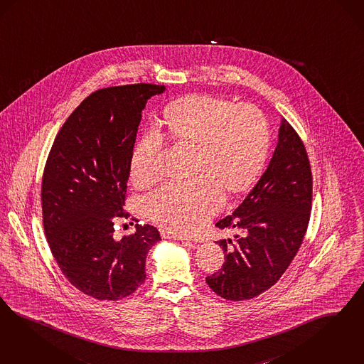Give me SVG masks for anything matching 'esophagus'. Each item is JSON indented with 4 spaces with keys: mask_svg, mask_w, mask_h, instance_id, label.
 I'll return each instance as SVG.
<instances>
[{
    "mask_svg": "<svg viewBox=\"0 0 364 364\" xmlns=\"http://www.w3.org/2000/svg\"><path fill=\"white\" fill-rule=\"evenodd\" d=\"M162 236L164 239H173V240H179V242H194V239L188 237V236H182L178 235L176 232H168V230H162Z\"/></svg>",
    "mask_w": 364,
    "mask_h": 364,
    "instance_id": "obj_1",
    "label": "esophagus"
}]
</instances>
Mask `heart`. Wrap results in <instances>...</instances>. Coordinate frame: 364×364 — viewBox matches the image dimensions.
I'll return each instance as SVG.
<instances>
[{
  "mask_svg": "<svg viewBox=\"0 0 364 364\" xmlns=\"http://www.w3.org/2000/svg\"><path fill=\"white\" fill-rule=\"evenodd\" d=\"M164 132L152 125L136 143L131 176L137 186L151 183L166 136L193 146L188 181H168L146 198L149 218L166 228L193 232L221 208L224 188L242 193L260 174L269 149L266 116L252 105H235L225 98L193 95L164 110Z\"/></svg>",
  "mask_w": 364,
  "mask_h": 364,
  "instance_id": "obj_1",
  "label": "heart"
}]
</instances>
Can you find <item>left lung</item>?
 <instances>
[{
    "mask_svg": "<svg viewBox=\"0 0 364 364\" xmlns=\"http://www.w3.org/2000/svg\"><path fill=\"white\" fill-rule=\"evenodd\" d=\"M311 171L306 149L293 127L281 120L267 170L235 212L215 227L235 230L221 239L225 262L206 283L228 301L251 299L269 290L287 269L309 224Z\"/></svg>",
    "mask_w": 364,
    "mask_h": 364,
    "instance_id": "1",
    "label": "left lung"
}]
</instances>
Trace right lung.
Instances as JSON below:
<instances>
[{
	"mask_svg": "<svg viewBox=\"0 0 364 364\" xmlns=\"http://www.w3.org/2000/svg\"><path fill=\"white\" fill-rule=\"evenodd\" d=\"M163 85L136 83L97 90L83 100L59 134L41 182L43 225L68 282L86 296L117 301L146 281V257L162 240L152 225L116 240L131 158L143 109Z\"/></svg>",
	"mask_w": 364,
	"mask_h": 364,
	"instance_id": "obj_1",
	"label": "right lung"
}]
</instances>
